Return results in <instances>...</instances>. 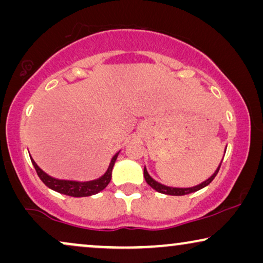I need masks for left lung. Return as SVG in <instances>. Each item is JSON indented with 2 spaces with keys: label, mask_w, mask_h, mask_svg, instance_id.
I'll use <instances>...</instances> for the list:
<instances>
[{
  "label": "left lung",
  "mask_w": 263,
  "mask_h": 263,
  "mask_svg": "<svg viewBox=\"0 0 263 263\" xmlns=\"http://www.w3.org/2000/svg\"><path fill=\"white\" fill-rule=\"evenodd\" d=\"M221 166V163L220 165H219V167L217 168V171L214 172L213 175L211 176L210 178L207 179V181H204L203 183H201V184L196 185V186H193V188H170V186H166V185H163L160 184V183H158L154 181V179L151 177V176L148 175V172H147L146 167L143 168V176H145V179L146 182L148 183V185L152 186V188L154 190H157V192H159L161 194H166V195H175V196H182V195H186V194H190V193H195L197 192V190L202 189L204 188V186L210 184V183L213 181L215 176H217V174L219 172V168H220Z\"/></svg>",
  "instance_id": "1"
}]
</instances>
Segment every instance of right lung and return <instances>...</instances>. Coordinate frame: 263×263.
Listing matches in <instances>:
<instances>
[{
    "mask_svg": "<svg viewBox=\"0 0 263 263\" xmlns=\"http://www.w3.org/2000/svg\"><path fill=\"white\" fill-rule=\"evenodd\" d=\"M118 153H116L111 160L110 166L105 172V175L102 177L96 179V181L91 182H73V181H62V179H56L50 177L49 175H46L44 171H42L37 164L34 163L33 159L32 164L37 171V175L39 178L42 179V182L44 183L46 186H49L50 189L55 190L57 193L64 194V195H69L74 197H82V196H91L95 194L102 192L104 188H106V185L109 184L111 181V172H112V167L115 165V161L117 159Z\"/></svg>",
    "mask_w": 263,
    "mask_h": 263,
    "instance_id": "1",
    "label": "right lung"
}]
</instances>
